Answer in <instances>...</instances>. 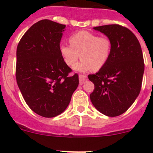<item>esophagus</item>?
Returning <instances> with one entry per match:
<instances>
[{"mask_svg": "<svg viewBox=\"0 0 153 153\" xmlns=\"http://www.w3.org/2000/svg\"><path fill=\"white\" fill-rule=\"evenodd\" d=\"M79 84H83V83L87 80V76L86 75H79Z\"/></svg>", "mask_w": 153, "mask_h": 153, "instance_id": "34e87169", "label": "esophagus"}]
</instances>
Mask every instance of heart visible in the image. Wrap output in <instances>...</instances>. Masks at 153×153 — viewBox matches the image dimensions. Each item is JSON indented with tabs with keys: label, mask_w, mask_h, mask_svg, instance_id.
Returning <instances> with one entry per match:
<instances>
[{
	"label": "heart",
	"mask_w": 153,
	"mask_h": 153,
	"mask_svg": "<svg viewBox=\"0 0 153 153\" xmlns=\"http://www.w3.org/2000/svg\"><path fill=\"white\" fill-rule=\"evenodd\" d=\"M69 41L70 45L60 46V52L69 67H74L80 56L82 60L74 67L76 71L100 70L110 58L112 41L107 36H99L90 31L81 30L73 33Z\"/></svg>",
	"instance_id": "obj_1"
}]
</instances>
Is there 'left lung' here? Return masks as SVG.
Masks as SVG:
<instances>
[{"label":"left lung","instance_id":"obj_1","mask_svg":"<svg viewBox=\"0 0 153 153\" xmlns=\"http://www.w3.org/2000/svg\"><path fill=\"white\" fill-rule=\"evenodd\" d=\"M112 41L109 61L88 78L94 83L90 100L96 109L107 117L125 113L141 90L144 60L140 42L134 33L119 24L95 27Z\"/></svg>","mask_w":153,"mask_h":153}]
</instances>
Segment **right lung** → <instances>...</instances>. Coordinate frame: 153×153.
Wrapping results in <instances>:
<instances>
[{
    "mask_svg": "<svg viewBox=\"0 0 153 153\" xmlns=\"http://www.w3.org/2000/svg\"><path fill=\"white\" fill-rule=\"evenodd\" d=\"M66 25L41 20L29 28L17 48L16 79L30 108L43 117L51 118L67 109L79 85L77 74L60 52Z\"/></svg>",
    "mask_w": 153,
    "mask_h": 153,
    "instance_id": "add662e5",
    "label": "right lung"
}]
</instances>
